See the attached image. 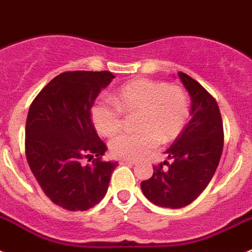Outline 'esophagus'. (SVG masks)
<instances>
[{
  "label": "esophagus",
  "mask_w": 252,
  "mask_h": 252,
  "mask_svg": "<svg viewBox=\"0 0 252 252\" xmlns=\"http://www.w3.org/2000/svg\"><path fill=\"white\" fill-rule=\"evenodd\" d=\"M119 163H121V164H134L135 163V160H133V159H128V158H122V159H119Z\"/></svg>",
  "instance_id": "1"
}]
</instances>
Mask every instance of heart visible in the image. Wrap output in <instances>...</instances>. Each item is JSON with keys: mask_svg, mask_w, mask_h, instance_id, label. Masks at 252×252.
Here are the masks:
<instances>
[{"mask_svg": "<svg viewBox=\"0 0 252 252\" xmlns=\"http://www.w3.org/2000/svg\"><path fill=\"white\" fill-rule=\"evenodd\" d=\"M100 98L92 108L95 129L113 137L123 126V114L137 113L135 133H122L109 143L110 153L118 158H138L182 133L189 118L188 95L181 87L152 79H137L126 84L114 96Z\"/></svg>", "mask_w": 252, "mask_h": 252, "instance_id": "obj_1", "label": "heart"}]
</instances>
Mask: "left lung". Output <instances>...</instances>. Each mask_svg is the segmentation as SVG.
<instances>
[{"label":"left lung","instance_id":"8db88e82","mask_svg":"<svg viewBox=\"0 0 252 252\" xmlns=\"http://www.w3.org/2000/svg\"><path fill=\"white\" fill-rule=\"evenodd\" d=\"M178 76L192 99L191 119L165 151L171 162L153 165L140 188L154 205L181 208L189 205L207 187L223 149V124L216 99L191 76Z\"/></svg>","mask_w":252,"mask_h":252}]
</instances>
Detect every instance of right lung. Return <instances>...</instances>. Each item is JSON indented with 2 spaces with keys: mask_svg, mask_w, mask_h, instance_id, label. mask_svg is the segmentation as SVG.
<instances>
[{
  "mask_svg": "<svg viewBox=\"0 0 252 252\" xmlns=\"http://www.w3.org/2000/svg\"><path fill=\"white\" fill-rule=\"evenodd\" d=\"M114 79L110 71H65L31 103L25 153L44 193L69 211H87L105 196L117 162H105V143L92 121V106ZM93 159L84 166L82 159Z\"/></svg>",
  "mask_w": 252,
  "mask_h": 252,
  "instance_id": "1",
  "label": "right lung"
}]
</instances>
